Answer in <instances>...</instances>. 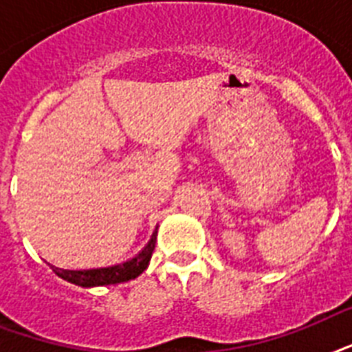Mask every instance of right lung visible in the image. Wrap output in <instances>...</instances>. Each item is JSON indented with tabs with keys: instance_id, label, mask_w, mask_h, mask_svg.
I'll use <instances>...</instances> for the list:
<instances>
[{
	"instance_id": "add662e5",
	"label": "right lung",
	"mask_w": 352,
	"mask_h": 352,
	"mask_svg": "<svg viewBox=\"0 0 352 352\" xmlns=\"http://www.w3.org/2000/svg\"><path fill=\"white\" fill-rule=\"evenodd\" d=\"M155 241H157V232L151 235L149 243L144 246V250L138 256L122 263V265H115V267L91 268V270H63V268L58 267L51 268L56 276H60L69 283L78 285V287H102V285L124 283V281H129V279L140 276L148 268L151 254L155 250Z\"/></svg>"
}]
</instances>
